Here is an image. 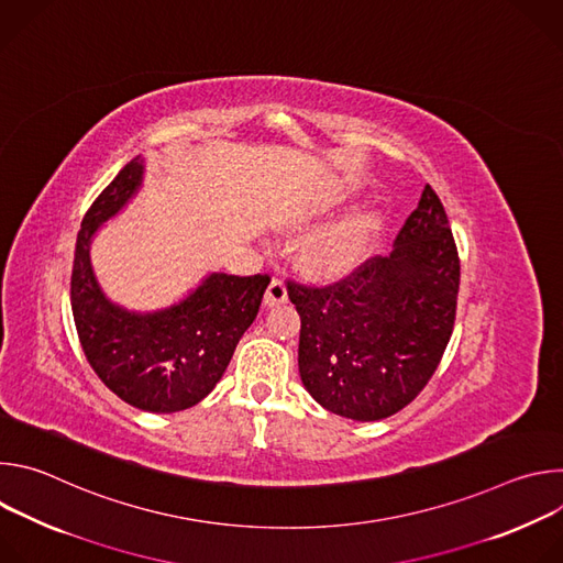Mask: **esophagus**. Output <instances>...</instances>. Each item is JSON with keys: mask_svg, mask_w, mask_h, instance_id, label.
<instances>
[{"mask_svg": "<svg viewBox=\"0 0 563 563\" xmlns=\"http://www.w3.org/2000/svg\"><path fill=\"white\" fill-rule=\"evenodd\" d=\"M265 302L272 307V305H280V302H287V285L283 278L274 276L267 291H265Z\"/></svg>", "mask_w": 563, "mask_h": 563, "instance_id": "esophagus-1", "label": "esophagus"}]
</instances>
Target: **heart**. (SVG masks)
I'll use <instances>...</instances> for the list:
<instances>
[{
	"label": "heart",
	"mask_w": 563,
	"mask_h": 563,
	"mask_svg": "<svg viewBox=\"0 0 563 563\" xmlns=\"http://www.w3.org/2000/svg\"><path fill=\"white\" fill-rule=\"evenodd\" d=\"M345 198L347 194H334L325 200L323 209H336ZM380 224V211L365 209L336 224L316 229L300 240V261L309 272L320 276L347 274L367 256Z\"/></svg>",
	"instance_id": "heart-1"
}]
</instances>
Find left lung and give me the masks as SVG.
I'll return each instance as SVG.
<instances>
[{
	"label": "left lung",
	"instance_id": "1",
	"mask_svg": "<svg viewBox=\"0 0 563 563\" xmlns=\"http://www.w3.org/2000/svg\"><path fill=\"white\" fill-rule=\"evenodd\" d=\"M461 261L430 185L400 227L394 252L332 285L287 280L300 313L298 369L325 410L378 421L421 394L450 343Z\"/></svg>",
	"mask_w": 563,
	"mask_h": 563
}]
</instances>
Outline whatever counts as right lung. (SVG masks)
Returning a JSON list of instances; mask_svg holds the SVG:
<instances>
[{
  "label": "right lung",
  "instance_id": "1",
  "mask_svg": "<svg viewBox=\"0 0 563 563\" xmlns=\"http://www.w3.org/2000/svg\"><path fill=\"white\" fill-rule=\"evenodd\" d=\"M135 157L89 207L77 233L70 309L79 345L100 380L124 404L155 415L187 410L216 387L233 350L254 323L267 274H211L183 302L135 313L109 302L89 261L91 238L142 183Z\"/></svg>",
  "mask_w": 563,
  "mask_h": 563
}]
</instances>
